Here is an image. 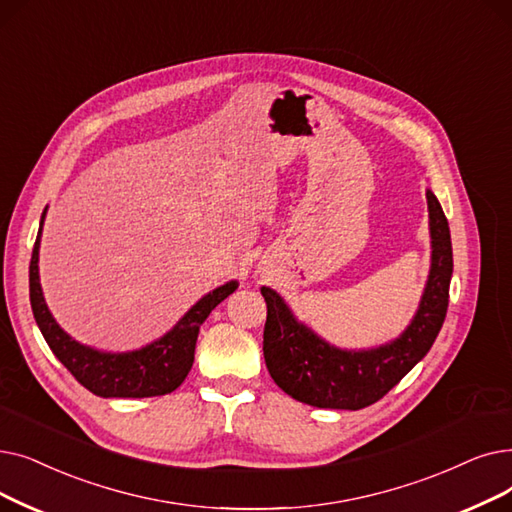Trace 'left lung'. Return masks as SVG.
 Wrapping results in <instances>:
<instances>
[{"instance_id":"1","label":"left lung","mask_w":512,"mask_h":512,"mask_svg":"<svg viewBox=\"0 0 512 512\" xmlns=\"http://www.w3.org/2000/svg\"><path fill=\"white\" fill-rule=\"evenodd\" d=\"M427 205L433 249L429 280L412 322L395 341L374 349H339L299 322L276 291L261 288L268 303L263 358L284 393L316 408L360 410L379 402L425 358L446 320L454 270L448 219L431 190Z\"/></svg>"}]
</instances>
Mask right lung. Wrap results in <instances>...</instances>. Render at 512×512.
Returning a JSON list of instances; mask_svg holds the SVG:
<instances>
[{
  "mask_svg": "<svg viewBox=\"0 0 512 512\" xmlns=\"http://www.w3.org/2000/svg\"><path fill=\"white\" fill-rule=\"evenodd\" d=\"M46 209L41 215L33 257L29 265V297L35 322L56 358L75 379L100 397H154L175 391L184 383L192 362L198 330L211 311L232 295L238 282L230 280L205 295L167 335L142 349L110 353L77 343L58 326L46 305L39 284V238Z\"/></svg>",
  "mask_w": 512,
  "mask_h": 512,
  "instance_id": "add662e5",
  "label": "right lung"
}]
</instances>
